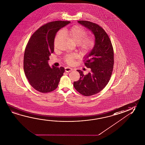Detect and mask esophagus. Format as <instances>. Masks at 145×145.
<instances>
[{
    "label": "esophagus",
    "instance_id": "1",
    "mask_svg": "<svg viewBox=\"0 0 145 145\" xmlns=\"http://www.w3.org/2000/svg\"><path fill=\"white\" fill-rule=\"evenodd\" d=\"M65 71L66 72H70L72 71V69L71 68L68 67H65Z\"/></svg>",
    "mask_w": 145,
    "mask_h": 145
}]
</instances>
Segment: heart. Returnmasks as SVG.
Instances as JSON below:
<instances>
[{"label": "heart", "mask_w": 145, "mask_h": 145, "mask_svg": "<svg viewBox=\"0 0 145 145\" xmlns=\"http://www.w3.org/2000/svg\"><path fill=\"white\" fill-rule=\"evenodd\" d=\"M88 32L83 27L76 25L70 28H65L56 36L54 40V47L57 48V43L59 39L62 38L63 35L67 36L75 41L80 48L81 50L84 52H87L93 48L95 41L91 36H87ZM77 57V55L74 54L66 56L65 59L69 64H71L74 59Z\"/></svg>", "instance_id": "b5f03b06"}]
</instances>
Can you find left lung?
Masks as SVG:
<instances>
[{
	"instance_id": "left-lung-1",
	"label": "left lung",
	"mask_w": 145,
	"mask_h": 145,
	"mask_svg": "<svg viewBox=\"0 0 145 145\" xmlns=\"http://www.w3.org/2000/svg\"><path fill=\"white\" fill-rule=\"evenodd\" d=\"M78 23L93 33L95 44L83 57L84 64L91 71L84 75L83 72L77 70L80 77L74 82L73 86L81 95L90 96L100 92L108 83L113 69L114 52L109 37L101 27L87 21Z\"/></svg>"
}]
</instances>
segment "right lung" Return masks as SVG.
Returning a JSON list of instances; mask_svg holds the SVG:
<instances>
[{"label": "right lung", "mask_w": 145, "mask_h": 145, "mask_svg": "<svg viewBox=\"0 0 145 145\" xmlns=\"http://www.w3.org/2000/svg\"><path fill=\"white\" fill-rule=\"evenodd\" d=\"M69 21L52 22L34 33L25 49L24 70L29 82L38 91L47 93L57 88L65 68L48 64L50 55L54 52V40L57 31Z\"/></svg>", "instance_id": "right-lung-1"}]
</instances>
